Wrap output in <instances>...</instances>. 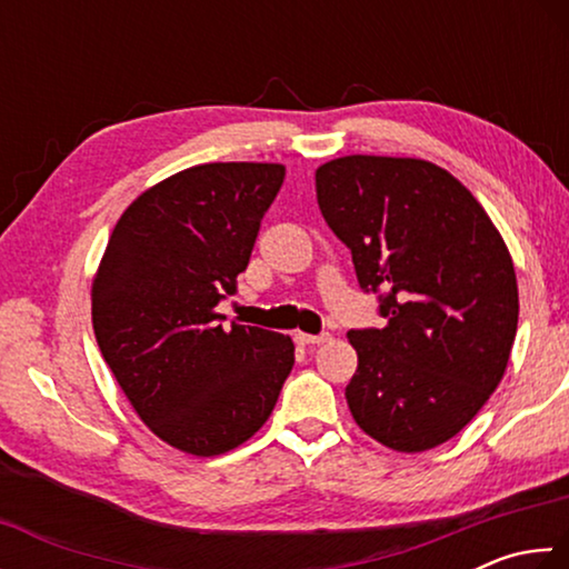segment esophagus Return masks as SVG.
I'll list each match as a JSON object with an SVG mask.
<instances>
[{
  "label": "esophagus",
  "mask_w": 569,
  "mask_h": 569,
  "mask_svg": "<svg viewBox=\"0 0 569 569\" xmlns=\"http://www.w3.org/2000/svg\"><path fill=\"white\" fill-rule=\"evenodd\" d=\"M329 339H331V333H301V331L296 333V343H301V346H316V343H323Z\"/></svg>",
  "instance_id": "1"
}]
</instances>
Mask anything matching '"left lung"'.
Wrapping results in <instances>:
<instances>
[{
	"instance_id": "obj_1",
	"label": "left lung",
	"mask_w": 569,
	"mask_h": 569,
	"mask_svg": "<svg viewBox=\"0 0 569 569\" xmlns=\"http://www.w3.org/2000/svg\"><path fill=\"white\" fill-rule=\"evenodd\" d=\"M326 223L351 250L381 329H351L346 401L366 435L427 451L459 435L502 381L517 276L477 198L435 162L346 156L316 170Z\"/></svg>"
}]
</instances>
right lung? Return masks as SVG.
Instances as JSON below:
<instances>
[{
    "label": "right lung",
    "mask_w": 569,
    "mask_h": 569,
    "mask_svg": "<svg viewBox=\"0 0 569 569\" xmlns=\"http://www.w3.org/2000/svg\"><path fill=\"white\" fill-rule=\"evenodd\" d=\"M283 178L273 162H208L158 182L124 210L94 276L102 359L140 419L188 455L253 437L293 369L288 336L223 329L218 313Z\"/></svg>",
    "instance_id": "obj_1"
}]
</instances>
